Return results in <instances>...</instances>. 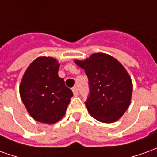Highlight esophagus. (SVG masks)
<instances>
[{
	"mask_svg": "<svg viewBox=\"0 0 157 157\" xmlns=\"http://www.w3.org/2000/svg\"><path fill=\"white\" fill-rule=\"evenodd\" d=\"M72 91H73V94H74L75 96H77V95H78V88H77V87H73V88H72Z\"/></svg>",
	"mask_w": 157,
	"mask_h": 157,
	"instance_id": "34e87169",
	"label": "esophagus"
}]
</instances>
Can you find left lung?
Returning a JSON list of instances; mask_svg holds the SVG:
<instances>
[{"label": "left lung", "mask_w": 157, "mask_h": 157, "mask_svg": "<svg viewBox=\"0 0 157 157\" xmlns=\"http://www.w3.org/2000/svg\"><path fill=\"white\" fill-rule=\"evenodd\" d=\"M75 64L85 70L90 94L86 101L93 118L102 123L119 120L131 104L132 82L123 65L105 53H94Z\"/></svg>", "instance_id": "1"}]
</instances>
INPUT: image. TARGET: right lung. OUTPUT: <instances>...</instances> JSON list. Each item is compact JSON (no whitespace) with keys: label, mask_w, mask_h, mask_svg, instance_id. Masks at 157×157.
I'll return each mask as SVG.
<instances>
[{"label":"right lung","mask_w":157,"mask_h":157,"mask_svg":"<svg viewBox=\"0 0 157 157\" xmlns=\"http://www.w3.org/2000/svg\"><path fill=\"white\" fill-rule=\"evenodd\" d=\"M60 63L51 56H39L21 79L20 94L28 113L40 123H56L63 118L73 93L59 77Z\"/></svg>","instance_id":"1"}]
</instances>
